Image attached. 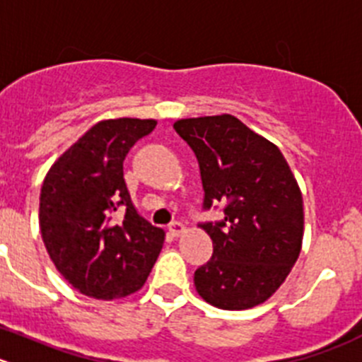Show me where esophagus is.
I'll return each mask as SVG.
<instances>
[{
    "label": "esophagus",
    "instance_id": "esophagus-1",
    "mask_svg": "<svg viewBox=\"0 0 362 362\" xmlns=\"http://www.w3.org/2000/svg\"><path fill=\"white\" fill-rule=\"evenodd\" d=\"M184 232H185V227H184V223H182V221H173L170 225V234L175 235V238L182 235Z\"/></svg>",
    "mask_w": 362,
    "mask_h": 362
}]
</instances>
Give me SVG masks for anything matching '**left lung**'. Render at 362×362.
I'll use <instances>...</instances> for the list:
<instances>
[{"instance_id":"obj_1","label":"left lung","mask_w":362,"mask_h":362,"mask_svg":"<svg viewBox=\"0 0 362 362\" xmlns=\"http://www.w3.org/2000/svg\"><path fill=\"white\" fill-rule=\"evenodd\" d=\"M177 134L200 164L204 209L225 204V218L202 223L212 257L194 272L205 302L243 310L266 302L302 250L303 200L279 148L230 114L178 119Z\"/></svg>"}]
</instances>
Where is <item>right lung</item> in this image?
Segmentation results:
<instances>
[{
    "label": "right lung",
    "instance_id": "right-lung-1",
    "mask_svg": "<svg viewBox=\"0 0 362 362\" xmlns=\"http://www.w3.org/2000/svg\"><path fill=\"white\" fill-rule=\"evenodd\" d=\"M155 119L119 117L94 124L49 168L40 189L39 225L49 259L82 295L123 298L146 282L164 230L137 214L123 178L130 148ZM125 209V218L115 212Z\"/></svg>",
    "mask_w": 362,
    "mask_h": 362
}]
</instances>
